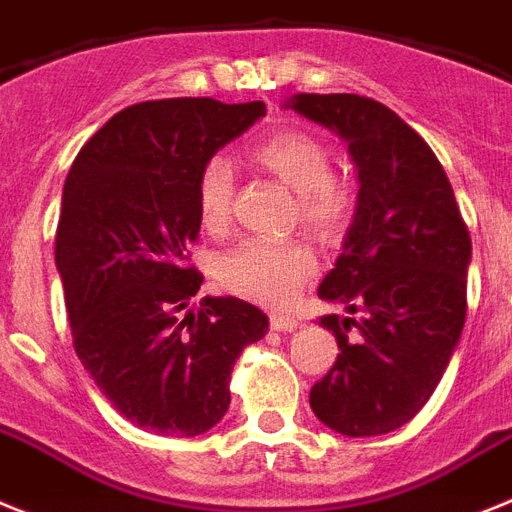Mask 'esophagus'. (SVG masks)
Returning a JSON list of instances; mask_svg holds the SVG:
<instances>
[{
	"label": "esophagus",
	"mask_w": 512,
	"mask_h": 512,
	"mask_svg": "<svg viewBox=\"0 0 512 512\" xmlns=\"http://www.w3.org/2000/svg\"><path fill=\"white\" fill-rule=\"evenodd\" d=\"M269 321H272V329L274 331H295L300 326V318L282 316V313H274V316L269 318Z\"/></svg>",
	"instance_id": "obj_1"
}]
</instances>
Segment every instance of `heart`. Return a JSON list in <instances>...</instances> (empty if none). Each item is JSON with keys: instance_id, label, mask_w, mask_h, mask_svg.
<instances>
[{"instance_id": "heart-1", "label": "heart", "mask_w": 512, "mask_h": 512, "mask_svg": "<svg viewBox=\"0 0 512 512\" xmlns=\"http://www.w3.org/2000/svg\"><path fill=\"white\" fill-rule=\"evenodd\" d=\"M248 160L295 191L300 222L321 238H334L355 212V189L331 170V150L305 129H282L248 150ZM235 173L225 157H209L196 176V209L207 233H227L233 220ZM318 269L303 240L248 238L225 253L217 279L240 298L285 305Z\"/></svg>"}]
</instances>
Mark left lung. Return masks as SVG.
Masks as SVG:
<instances>
[{"label": "left lung", "instance_id": "1", "mask_svg": "<svg viewBox=\"0 0 512 512\" xmlns=\"http://www.w3.org/2000/svg\"><path fill=\"white\" fill-rule=\"evenodd\" d=\"M290 106L336 131L360 176L355 222L318 287L360 318H321L339 355L310 388V409L349 438L383 435L427 404L451 362L466 321L469 227L430 144L391 108L349 93H303Z\"/></svg>", "mask_w": 512, "mask_h": 512}]
</instances>
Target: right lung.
<instances>
[{
    "label": "right lung",
    "instance_id": "obj_1",
    "mask_svg": "<svg viewBox=\"0 0 512 512\" xmlns=\"http://www.w3.org/2000/svg\"><path fill=\"white\" fill-rule=\"evenodd\" d=\"M266 116L261 100H144L74 157L56 227V269L74 352L116 412L142 430L194 438L225 417L230 373L269 318L238 298H204L189 264L199 238L196 176Z\"/></svg>",
    "mask_w": 512,
    "mask_h": 512
}]
</instances>
